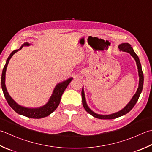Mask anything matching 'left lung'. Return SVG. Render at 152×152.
Returning a JSON list of instances; mask_svg holds the SVG:
<instances>
[{
  "label": "left lung",
  "instance_id": "1",
  "mask_svg": "<svg viewBox=\"0 0 152 152\" xmlns=\"http://www.w3.org/2000/svg\"><path fill=\"white\" fill-rule=\"evenodd\" d=\"M118 48H119V49L121 50H123V51H125V52L130 53V54L132 55V57L135 59L136 64H137L139 77H140L139 86H138L137 91H136V94H134V96H133L132 99L130 100V102L129 103V104H128L125 107H124L123 109H122L120 111L115 113H113V114L109 115H100L95 113L92 111L88 107L87 104H86L84 90H83V89H82V97L83 107H84V108L85 109L86 111L88 113H90L91 115H92L94 117L99 118V119H114V118L121 117V116L128 113H129L130 110H131L134 107V106L135 105V104L136 103V102H137V101L138 100V98L140 97V95L141 92L142 91V88H143L144 74H143V72H142L141 64H140V62L138 56H137V55L136 54L135 52L134 51V50L132 48V47L130 46V45L129 43H122L119 46H118Z\"/></svg>",
  "mask_w": 152,
  "mask_h": 152
}]
</instances>
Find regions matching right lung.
Here are the masks:
<instances>
[{"mask_svg": "<svg viewBox=\"0 0 152 152\" xmlns=\"http://www.w3.org/2000/svg\"><path fill=\"white\" fill-rule=\"evenodd\" d=\"M23 45H29V44L28 43H24L22 47H21V48L20 49H22ZM18 50L19 49L15 50L11 53L10 55L9 56V57L7 59V62H6L4 68H3L1 77V85L3 93H4V96L6 98V99H7L8 103L9 104V105H10L17 113L31 118H41L47 117V116L51 114L57 108L59 103H60L61 98L62 94H63L65 89L67 88V86L69 84V83L72 81V78H69L68 80H66V81L61 82L56 86L54 91H53V95L51 97H50L49 102L47 103L46 105H45L43 107H42L37 109H29L19 105L18 104H17L12 99V97L8 93L5 86V74L6 70H7V65L8 64L9 61H10V59L12 58V56L13 55L15 54L16 52L18 51Z\"/></svg>", "mask_w": 152, "mask_h": 152, "instance_id": "right-lung-1", "label": "right lung"}]
</instances>
